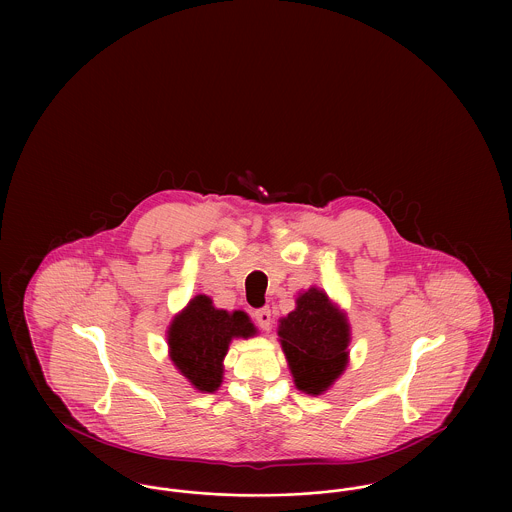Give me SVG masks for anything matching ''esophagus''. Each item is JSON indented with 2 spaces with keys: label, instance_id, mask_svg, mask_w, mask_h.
<instances>
[{
  "label": "esophagus",
  "instance_id": "esophagus-1",
  "mask_svg": "<svg viewBox=\"0 0 512 512\" xmlns=\"http://www.w3.org/2000/svg\"><path fill=\"white\" fill-rule=\"evenodd\" d=\"M255 320H257V324L263 328V330H268L270 328V322H272V315H270V309L268 307H263V309H257L255 311Z\"/></svg>",
  "mask_w": 512,
  "mask_h": 512
}]
</instances>
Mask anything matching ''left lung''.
I'll list each match as a JSON object with an SVG mask.
<instances>
[{"label":"left lung","instance_id":"8db88e82","mask_svg":"<svg viewBox=\"0 0 512 512\" xmlns=\"http://www.w3.org/2000/svg\"><path fill=\"white\" fill-rule=\"evenodd\" d=\"M295 303V311L280 320L278 336L295 386L318 395L345 368L349 326L326 293L317 288L301 293Z\"/></svg>","mask_w":512,"mask_h":512}]
</instances>
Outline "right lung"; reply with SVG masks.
I'll use <instances>...</instances> for the list:
<instances>
[{"instance_id": "right-lung-1", "label": "right lung", "mask_w": 512, "mask_h": 512, "mask_svg": "<svg viewBox=\"0 0 512 512\" xmlns=\"http://www.w3.org/2000/svg\"><path fill=\"white\" fill-rule=\"evenodd\" d=\"M255 326L244 311L215 309L207 295H197L172 320L169 347L172 363L199 391L219 390L222 359L232 338H249Z\"/></svg>"}]
</instances>
